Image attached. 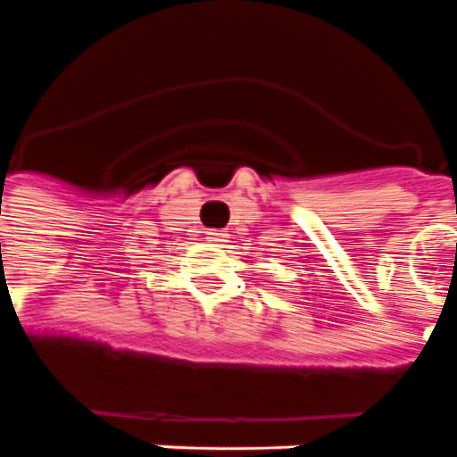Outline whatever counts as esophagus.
<instances>
[{
	"label": "esophagus",
	"mask_w": 457,
	"mask_h": 457,
	"mask_svg": "<svg viewBox=\"0 0 457 457\" xmlns=\"http://www.w3.org/2000/svg\"><path fill=\"white\" fill-rule=\"evenodd\" d=\"M206 238H209V241H223V238H226V234H223V231H206Z\"/></svg>",
	"instance_id": "obj_1"
}]
</instances>
